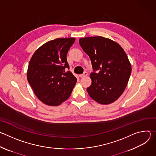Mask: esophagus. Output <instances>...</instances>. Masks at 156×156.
I'll use <instances>...</instances> for the list:
<instances>
[{"mask_svg":"<svg viewBox=\"0 0 156 156\" xmlns=\"http://www.w3.org/2000/svg\"><path fill=\"white\" fill-rule=\"evenodd\" d=\"M87 75V72H84L83 74L80 75V77H81V78H84V77H86Z\"/></svg>","mask_w":156,"mask_h":156,"instance_id":"obj_1","label":"esophagus"}]
</instances>
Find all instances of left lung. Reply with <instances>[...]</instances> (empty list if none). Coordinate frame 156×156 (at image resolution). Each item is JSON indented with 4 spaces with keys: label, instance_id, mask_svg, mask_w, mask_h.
Masks as SVG:
<instances>
[{
    "label": "left lung",
    "instance_id": "8db88e82",
    "mask_svg": "<svg viewBox=\"0 0 156 156\" xmlns=\"http://www.w3.org/2000/svg\"><path fill=\"white\" fill-rule=\"evenodd\" d=\"M79 43L93 66L89 95L101 104L114 102L123 93L131 73L126 53L118 43L101 36L81 38Z\"/></svg>",
    "mask_w": 156,
    "mask_h": 156
}]
</instances>
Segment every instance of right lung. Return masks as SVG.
I'll list each match as a JSON object with an SVG mask.
<instances>
[{"label":"right lung","mask_w":156,"mask_h":156,"mask_svg":"<svg viewBox=\"0 0 156 156\" xmlns=\"http://www.w3.org/2000/svg\"><path fill=\"white\" fill-rule=\"evenodd\" d=\"M74 37L57 38L41 46L28 65L27 79L37 98L49 105H58L67 99L77 81L66 60Z\"/></svg>","instance_id":"obj_1"}]
</instances>
